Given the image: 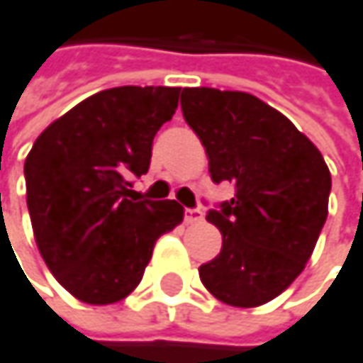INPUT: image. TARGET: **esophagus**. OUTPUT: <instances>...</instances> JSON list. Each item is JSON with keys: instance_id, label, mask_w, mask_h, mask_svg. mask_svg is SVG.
Masks as SVG:
<instances>
[{"instance_id": "34e87169", "label": "esophagus", "mask_w": 363, "mask_h": 363, "mask_svg": "<svg viewBox=\"0 0 363 363\" xmlns=\"http://www.w3.org/2000/svg\"><path fill=\"white\" fill-rule=\"evenodd\" d=\"M203 220V211L199 207H186L184 209V222L186 224H197Z\"/></svg>"}]
</instances>
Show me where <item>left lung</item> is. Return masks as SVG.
<instances>
[{"mask_svg": "<svg viewBox=\"0 0 363 363\" xmlns=\"http://www.w3.org/2000/svg\"><path fill=\"white\" fill-rule=\"evenodd\" d=\"M181 108L211 181L234 184V197L207 211L224 245L199 277L230 306H261L304 271L329 213V168L288 117L252 94L184 88Z\"/></svg>", "mask_w": 363, "mask_h": 363, "instance_id": "left-lung-1", "label": "left lung"}]
</instances>
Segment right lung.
Listing matches in <instances>:
<instances>
[{
    "label": "right lung",
    "instance_id": "obj_1",
    "mask_svg": "<svg viewBox=\"0 0 363 363\" xmlns=\"http://www.w3.org/2000/svg\"><path fill=\"white\" fill-rule=\"evenodd\" d=\"M179 94L166 86L102 90L51 123L24 162L36 246L55 279L86 304L129 296L156 240L182 222L177 201H135L131 191Z\"/></svg>",
    "mask_w": 363,
    "mask_h": 363
}]
</instances>
